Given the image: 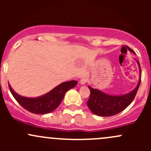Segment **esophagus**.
<instances>
[{"label":"esophagus","mask_w":151,"mask_h":151,"mask_svg":"<svg viewBox=\"0 0 151 151\" xmlns=\"http://www.w3.org/2000/svg\"><path fill=\"white\" fill-rule=\"evenodd\" d=\"M87 82H88V78H87L86 77H83V78L81 79V80H80V83H81L82 85H85Z\"/></svg>","instance_id":"34e87169"}]
</instances>
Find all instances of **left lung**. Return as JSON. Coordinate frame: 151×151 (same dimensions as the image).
Masks as SVG:
<instances>
[{"instance_id":"8db88e82","label":"left lung","mask_w":151,"mask_h":151,"mask_svg":"<svg viewBox=\"0 0 151 151\" xmlns=\"http://www.w3.org/2000/svg\"><path fill=\"white\" fill-rule=\"evenodd\" d=\"M129 50L134 52L133 50L128 47ZM141 74V68L139 63L137 61ZM141 76V75H140ZM141 83V77L136 88L129 93L121 96H112L106 94L98 89H94L88 86L91 91L89 99L88 100L87 105L90 110L98 116L109 117L115 115L119 112L124 110L135 98Z\"/></svg>"}]
</instances>
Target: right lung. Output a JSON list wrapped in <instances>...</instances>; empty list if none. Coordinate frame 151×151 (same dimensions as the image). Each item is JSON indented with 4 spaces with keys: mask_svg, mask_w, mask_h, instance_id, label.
<instances>
[{
    "mask_svg": "<svg viewBox=\"0 0 151 151\" xmlns=\"http://www.w3.org/2000/svg\"><path fill=\"white\" fill-rule=\"evenodd\" d=\"M77 84V81L75 80L65 82L56 86L45 95L37 98L22 96L14 92L9 85V87L14 98L22 107L32 113L44 115L55 110L61 103L67 91L74 88Z\"/></svg>",
    "mask_w": 151,
    "mask_h": 151,
    "instance_id": "1",
    "label": "right lung"
}]
</instances>
